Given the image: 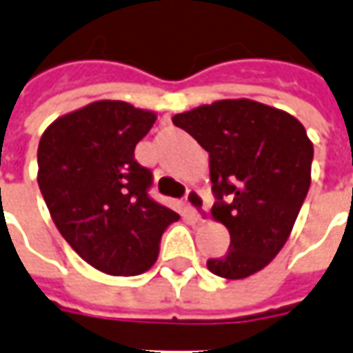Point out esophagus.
<instances>
[{
	"instance_id": "34e87169",
	"label": "esophagus",
	"mask_w": 353,
	"mask_h": 353,
	"mask_svg": "<svg viewBox=\"0 0 353 353\" xmlns=\"http://www.w3.org/2000/svg\"><path fill=\"white\" fill-rule=\"evenodd\" d=\"M185 202H187V208L191 210L192 214L196 215V219H199V221H206V219H208V210H206V202H204V196H202V192L196 191V189H191V191H187Z\"/></svg>"
}]
</instances>
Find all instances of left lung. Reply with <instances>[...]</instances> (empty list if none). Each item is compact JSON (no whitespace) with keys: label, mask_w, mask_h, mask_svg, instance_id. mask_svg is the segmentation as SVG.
<instances>
[{"label":"left lung","mask_w":353,"mask_h":353,"mask_svg":"<svg viewBox=\"0 0 353 353\" xmlns=\"http://www.w3.org/2000/svg\"><path fill=\"white\" fill-rule=\"evenodd\" d=\"M172 123L210 153L212 217L230 234L229 252L208 261L210 272L244 280L263 270L288 242L310 189L314 145L304 126L248 98L199 105Z\"/></svg>","instance_id":"left-lung-1"}]
</instances>
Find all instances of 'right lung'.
Instances as JSON below:
<instances>
[{
    "instance_id": "1",
    "label": "right lung",
    "mask_w": 353,
    "mask_h": 353,
    "mask_svg": "<svg viewBox=\"0 0 353 353\" xmlns=\"http://www.w3.org/2000/svg\"><path fill=\"white\" fill-rule=\"evenodd\" d=\"M157 113L98 100L58 117L37 147V183L52 221L81 259L109 276L154 265L179 215L149 199L151 172L134 159Z\"/></svg>"
}]
</instances>
